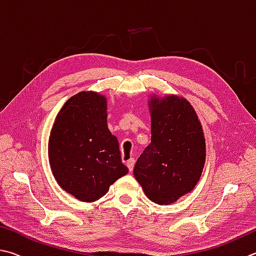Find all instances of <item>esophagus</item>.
Listing matches in <instances>:
<instances>
[{
    "instance_id": "1",
    "label": "esophagus",
    "mask_w": 256,
    "mask_h": 256,
    "mask_svg": "<svg viewBox=\"0 0 256 256\" xmlns=\"http://www.w3.org/2000/svg\"><path fill=\"white\" fill-rule=\"evenodd\" d=\"M127 166H128V168H129V171H132L134 170V166H135V160L134 158H130V160H127Z\"/></svg>"
}]
</instances>
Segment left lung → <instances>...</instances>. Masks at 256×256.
Returning <instances> with one entry per match:
<instances>
[{
  "mask_svg": "<svg viewBox=\"0 0 256 256\" xmlns=\"http://www.w3.org/2000/svg\"><path fill=\"white\" fill-rule=\"evenodd\" d=\"M150 144L134 168L147 198L168 206L194 189L206 162V140L194 108L183 96L150 94Z\"/></svg>",
  "mask_w": 256,
  "mask_h": 256,
  "instance_id": "8db88e82",
  "label": "left lung"
}]
</instances>
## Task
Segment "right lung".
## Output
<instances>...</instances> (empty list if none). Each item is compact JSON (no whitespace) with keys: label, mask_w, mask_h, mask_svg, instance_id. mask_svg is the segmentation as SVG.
Here are the masks:
<instances>
[{"label":"right lung","mask_w":256,"mask_h":256,"mask_svg":"<svg viewBox=\"0 0 256 256\" xmlns=\"http://www.w3.org/2000/svg\"><path fill=\"white\" fill-rule=\"evenodd\" d=\"M106 98L82 91L65 102L54 121L48 158L62 190L83 202L102 198L128 173L119 142L108 128Z\"/></svg>","instance_id":"right-lung-1"}]
</instances>
